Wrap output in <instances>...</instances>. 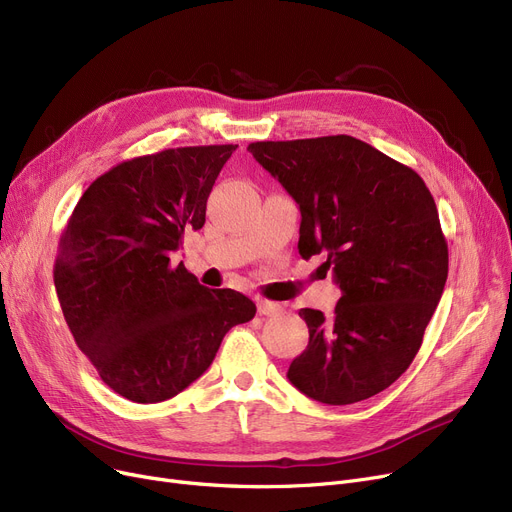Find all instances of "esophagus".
I'll return each mask as SVG.
<instances>
[{
	"label": "esophagus",
	"mask_w": 512,
	"mask_h": 512,
	"mask_svg": "<svg viewBox=\"0 0 512 512\" xmlns=\"http://www.w3.org/2000/svg\"><path fill=\"white\" fill-rule=\"evenodd\" d=\"M257 311H259V315H276V313L282 311V307L274 301H263L261 299V301H257Z\"/></svg>",
	"instance_id": "34e87169"
}]
</instances>
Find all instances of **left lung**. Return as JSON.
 <instances>
[{"label": "left lung", "instance_id": "8db88e82", "mask_svg": "<svg viewBox=\"0 0 512 512\" xmlns=\"http://www.w3.org/2000/svg\"><path fill=\"white\" fill-rule=\"evenodd\" d=\"M249 151L301 209L299 253H324L342 297L301 309L309 344L290 384L326 405L386 390L413 363L448 276L432 193L417 172L346 134L259 141Z\"/></svg>", "mask_w": 512, "mask_h": 512}]
</instances>
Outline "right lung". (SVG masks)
Here are the masks:
<instances>
[{
    "label": "right lung",
    "instance_id": "add662e5",
    "mask_svg": "<svg viewBox=\"0 0 512 512\" xmlns=\"http://www.w3.org/2000/svg\"><path fill=\"white\" fill-rule=\"evenodd\" d=\"M238 145L178 147L122 161L76 203L53 282L66 324L99 378L132 402L176 396L207 371L255 303L205 288L170 257L205 224L215 178Z\"/></svg>",
    "mask_w": 512,
    "mask_h": 512
}]
</instances>
